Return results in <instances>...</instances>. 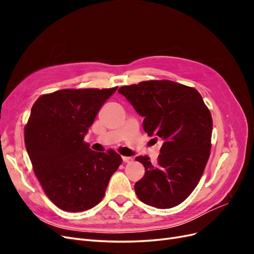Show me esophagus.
Returning <instances> with one entry per match:
<instances>
[{
  "label": "esophagus",
  "instance_id": "obj_1",
  "mask_svg": "<svg viewBox=\"0 0 254 254\" xmlns=\"http://www.w3.org/2000/svg\"><path fill=\"white\" fill-rule=\"evenodd\" d=\"M122 159H123V162H124V163L132 162V158L131 157H123Z\"/></svg>",
  "mask_w": 254,
  "mask_h": 254
}]
</instances>
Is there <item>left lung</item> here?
I'll use <instances>...</instances> for the list:
<instances>
[{"label": "left lung", "mask_w": 254, "mask_h": 254, "mask_svg": "<svg viewBox=\"0 0 254 254\" xmlns=\"http://www.w3.org/2000/svg\"><path fill=\"white\" fill-rule=\"evenodd\" d=\"M144 118V131L163 141L156 164L145 167L134 184L137 198L158 209L180 204L197 187L211 151L213 121L199 92L171 80H147L119 89Z\"/></svg>", "instance_id": "8db88e82"}]
</instances>
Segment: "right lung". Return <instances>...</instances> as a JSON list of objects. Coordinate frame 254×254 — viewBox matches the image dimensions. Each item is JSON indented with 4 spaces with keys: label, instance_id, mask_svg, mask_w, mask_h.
<instances>
[{
    "label": "right lung",
    "instance_id": "add662e5",
    "mask_svg": "<svg viewBox=\"0 0 254 254\" xmlns=\"http://www.w3.org/2000/svg\"><path fill=\"white\" fill-rule=\"evenodd\" d=\"M110 89H64L33 105L24 141L34 173L59 209L82 212L98 204L122 163L118 152H96L83 141Z\"/></svg>",
    "mask_w": 254,
    "mask_h": 254
}]
</instances>
